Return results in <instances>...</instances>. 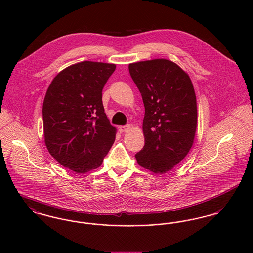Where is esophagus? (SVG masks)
Wrapping results in <instances>:
<instances>
[{"instance_id":"obj_1","label":"esophagus","mask_w":253,"mask_h":253,"mask_svg":"<svg viewBox=\"0 0 253 253\" xmlns=\"http://www.w3.org/2000/svg\"><path fill=\"white\" fill-rule=\"evenodd\" d=\"M129 128H130V125H126V126H119V131H120L121 133H124V132H126Z\"/></svg>"}]
</instances>
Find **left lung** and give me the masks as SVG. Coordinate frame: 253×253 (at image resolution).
I'll return each instance as SVG.
<instances>
[{"label": "left lung", "instance_id": "8db88e82", "mask_svg": "<svg viewBox=\"0 0 253 253\" xmlns=\"http://www.w3.org/2000/svg\"><path fill=\"white\" fill-rule=\"evenodd\" d=\"M128 69L145 107V145L135 155L136 161L156 174L167 173L194 143L198 112L192 81L176 63L165 58L130 63Z\"/></svg>", "mask_w": 253, "mask_h": 253}]
</instances>
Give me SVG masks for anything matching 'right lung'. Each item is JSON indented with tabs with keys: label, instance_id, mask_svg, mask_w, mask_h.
Listing matches in <instances>:
<instances>
[{
	"label": "right lung",
	"instance_id": "right-lung-1",
	"mask_svg": "<svg viewBox=\"0 0 253 253\" xmlns=\"http://www.w3.org/2000/svg\"><path fill=\"white\" fill-rule=\"evenodd\" d=\"M116 64L83 61L58 73L42 104L44 144L63 167L84 174L101 166L115 141L102 89Z\"/></svg>",
	"mask_w": 253,
	"mask_h": 253
}]
</instances>
